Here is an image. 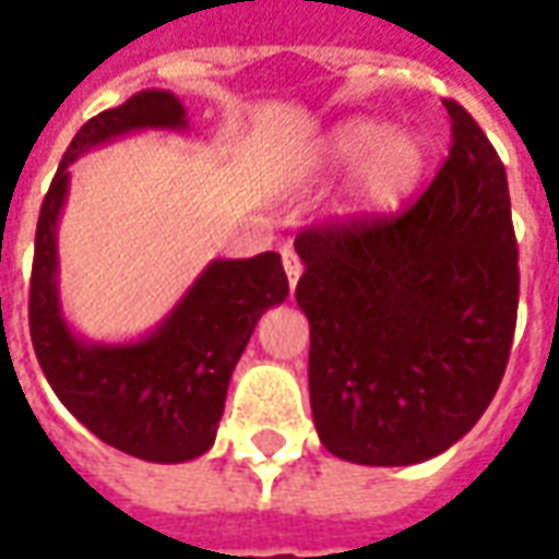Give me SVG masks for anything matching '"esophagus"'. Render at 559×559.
I'll return each instance as SVG.
<instances>
[{
	"mask_svg": "<svg viewBox=\"0 0 559 559\" xmlns=\"http://www.w3.org/2000/svg\"><path fill=\"white\" fill-rule=\"evenodd\" d=\"M281 260H284V272H287V281H290V290L296 287V281H299V275H302V260H299V254L293 251V248H284L281 251Z\"/></svg>",
	"mask_w": 559,
	"mask_h": 559,
	"instance_id": "34e87169",
	"label": "esophagus"
}]
</instances>
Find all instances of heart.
<instances>
[{
    "instance_id": "heart-1",
    "label": "heart",
    "mask_w": 559,
    "mask_h": 559,
    "mask_svg": "<svg viewBox=\"0 0 559 559\" xmlns=\"http://www.w3.org/2000/svg\"><path fill=\"white\" fill-rule=\"evenodd\" d=\"M428 143L411 128H392L374 116H350L317 140L311 173L326 179L350 173L338 215L371 224L395 215L428 176Z\"/></svg>"
}]
</instances>
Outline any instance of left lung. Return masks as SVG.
I'll return each instance as SVG.
<instances>
[{
  "label": "left lung",
  "instance_id": "left-lung-1",
  "mask_svg": "<svg viewBox=\"0 0 559 559\" xmlns=\"http://www.w3.org/2000/svg\"><path fill=\"white\" fill-rule=\"evenodd\" d=\"M449 158L395 218L296 236V302L311 323L308 389L320 443L407 467L457 443L503 380L518 317V245L503 160L443 102Z\"/></svg>",
  "mask_w": 559,
  "mask_h": 559
}]
</instances>
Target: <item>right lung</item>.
Masks as SVG:
<instances>
[{
  "label": "right lung",
  "instance_id": "1",
  "mask_svg": "<svg viewBox=\"0 0 559 559\" xmlns=\"http://www.w3.org/2000/svg\"><path fill=\"white\" fill-rule=\"evenodd\" d=\"M188 131L182 102L143 90L80 128L44 197L29 281V332L47 383L98 440L126 455L179 464L212 449L233 368L272 305L287 299L275 251L251 260H212L170 314L140 341L80 338L59 302L56 227L66 206L68 167L90 148L131 131Z\"/></svg>",
  "mask_w": 559,
  "mask_h": 559
}]
</instances>
